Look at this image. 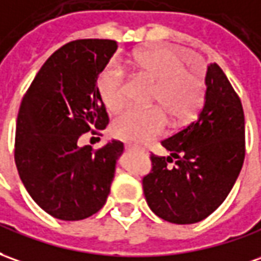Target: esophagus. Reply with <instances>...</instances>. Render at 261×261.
<instances>
[{"instance_id":"esophagus-1","label":"esophagus","mask_w":261,"mask_h":261,"mask_svg":"<svg viewBox=\"0 0 261 261\" xmlns=\"http://www.w3.org/2000/svg\"><path fill=\"white\" fill-rule=\"evenodd\" d=\"M125 149H127V150H132V149H139L136 145H134V143H129V142H125Z\"/></svg>"}]
</instances>
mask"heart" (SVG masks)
Returning <instances> with one entry per match:
<instances>
[{
  "instance_id": "heart-1",
  "label": "heart",
  "mask_w": 261,
  "mask_h": 261,
  "mask_svg": "<svg viewBox=\"0 0 261 261\" xmlns=\"http://www.w3.org/2000/svg\"><path fill=\"white\" fill-rule=\"evenodd\" d=\"M136 73L154 82L150 109L129 108L113 122V134L123 141L143 143L165 130L166 116L182 123L199 112L206 95V82L199 72L186 69L183 58L173 49L152 46L135 54ZM96 89L108 111L119 112L127 99V81L123 69L111 62L96 79Z\"/></svg>"
}]
</instances>
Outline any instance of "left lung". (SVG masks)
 I'll use <instances>...</instances> for the list:
<instances>
[{
    "mask_svg": "<svg viewBox=\"0 0 261 261\" xmlns=\"http://www.w3.org/2000/svg\"><path fill=\"white\" fill-rule=\"evenodd\" d=\"M206 86L199 118L162 141L170 156L150 152L152 168L142 179L149 207L170 223L192 224L210 216L243 166L242 100L216 62L207 68Z\"/></svg>",
    "mask_w": 261,
    "mask_h": 261,
    "instance_id": "1",
    "label": "left lung"
}]
</instances>
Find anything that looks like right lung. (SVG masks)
<instances>
[{
    "mask_svg": "<svg viewBox=\"0 0 261 261\" xmlns=\"http://www.w3.org/2000/svg\"><path fill=\"white\" fill-rule=\"evenodd\" d=\"M118 49L112 39H76L52 54L27 89L17 118L14 159L34 202L59 220H82L107 203L120 141L81 146L109 116L96 89Z\"/></svg>",
    "mask_w": 261,
    "mask_h": 261,
    "instance_id": "add662e5",
    "label": "right lung"
}]
</instances>
